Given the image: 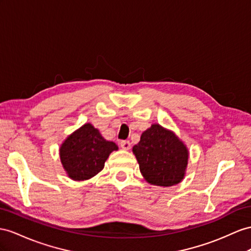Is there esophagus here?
I'll list each match as a JSON object with an SVG mask.
<instances>
[{
  "instance_id": "obj_1",
  "label": "esophagus",
  "mask_w": 251,
  "mask_h": 251,
  "mask_svg": "<svg viewBox=\"0 0 251 251\" xmlns=\"http://www.w3.org/2000/svg\"><path fill=\"white\" fill-rule=\"evenodd\" d=\"M120 144H121L122 149L125 150V151L130 150V147H131V143L128 140H122L121 142H120Z\"/></svg>"
}]
</instances>
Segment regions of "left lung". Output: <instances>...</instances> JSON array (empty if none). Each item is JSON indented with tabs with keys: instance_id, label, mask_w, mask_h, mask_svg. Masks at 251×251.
<instances>
[{
	"instance_id": "left-lung-1",
	"label": "left lung",
	"mask_w": 251,
	"mask_h": 251,
	"mask_svg": "<svg viewBox=\"0 0 251 251\" xmlns=\"http://www.w3.org/2000/svg\"><path fill=\"white\" fill-rule=\"evenodd\" d=\"M140 171L147 181L172 187L182 180L188 164L187 147L174 133L158 124L151 125L132 147Z\"/></svg>"
}]
</instances>
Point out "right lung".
Wrapping results in <instances>:
<instances>
[{
	"instance_id": "obj_1",
	"label": "right lung",
	"mask_w": 251,
	"mask_h": 251,
	"mask_svg": "<svg viewBox=\"0 0 251 251\" xmlns=\"http://www.w3.org/2000/svg\"><path fill=\"white\" fill-rule=\"evenodd\" d=\"M117 150V144L105 140L91 124H85L64 141L60 159L70 178L86 180L104 169L110 152Z\"/></svg>"
}]
</instances>
